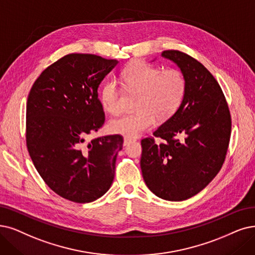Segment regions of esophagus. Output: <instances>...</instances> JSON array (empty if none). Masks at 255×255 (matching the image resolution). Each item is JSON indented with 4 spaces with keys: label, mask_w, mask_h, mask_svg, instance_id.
<instances>
[{
    "label": "esophagus",
    "mask_w": 255,
    "mask_h": 255,
    "mask_svg": "<svg viewBox=\"0 0 255 255\" xmlns=\"http://www.w3.org/2000/svg\"><path fill=\"white\" fill-rule=\"evenodd\" d=\"M131 141H134V139H131V138H128V137H125V139H124V145L126 146V145L129 144Z\"/></svg>",
    "instance_id": "1"
}]
</instances>
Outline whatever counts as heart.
Here are the masks:
<instances>
[{
    "label": "heart",
    "mask_w": 255,
    "mask_h": 255,
    "mask_svg": "<svg viewBox=\"0 0 255 255\" xmlns=\"http://www.w3.org/2000/svg\"><path fill=\"white\" fill-rule=\"evenodd\" d=\"M122 84L128 92L138 93L136 113L126 114L110 121L112 131L136 137L155 122L165 121L180 108L186 94L184 73L176 68L162 70L141 60L128 64L121 73ZM121 90L115 80H107L100 89V103L110 114H118L121 106Z\"/></svg>",
    "instance_id": "b5f03b06"
}]
</instances>
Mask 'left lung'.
Returning a JSON list of instances; mask_svg holds the SVG:
<instances>
[{
  "label": "left lung",
  "instance_id": "obj_1",
  "mask_svg": "<svg viewBox=\"0 0 255 255\" xmlns=\"http://www.w3.org/2000/svg\"><path fill=\"white\" fill-rule=\"evenodd\" d=\"M162 56L184 73L187 89L176 113L154 137L141 140L140 166L149 190L167 201L187 200L204 189L225 161L231 116L216 78L197 59L178 50Z\"/></svg>",
  "mask_w": 255,
  "mask_h": 255
}]
</instances>
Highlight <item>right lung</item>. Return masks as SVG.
Wrapping results in <instances>:
<instances>
[{
    "instance_id": "right-lung-1",
    "label": "right lung",
    "mask_w": 255,
    "mask_h": 255,
    "mask_svg": "<svg viewBox=\"0 0 255 255\" xmlns=\"http://www.w3.org/2000/svg\"><path fill=\"white\" fill-rule=\"evenodd\" d=\"M117 63L94 54L65 55L40 73L28 95L30 158L46 184L69 201L93 202L113 183L124 138H85L105 124L97 90Z\"/></svg>"
}]
</instances>
